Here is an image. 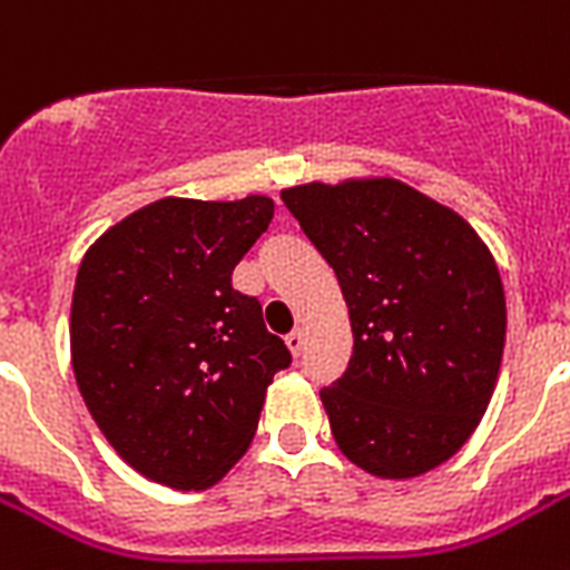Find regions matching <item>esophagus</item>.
<instances>
[{"label":"esophagus","instance_id":"obj_1","mask_svg":"<svg viewBox=\"0 0 570 570\" xmlns=\"http://www.w3.org/2000/svg\"><path fill=\"white\" fill-rule=\"evenodd\" d=\"M304 337H307V331L304 328H295L293 334H286V346H289V352H293V355H302Z\"/></svg>","mask_w":570,"mask_h":570}]
</instances>
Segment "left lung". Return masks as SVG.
<instances>
[{
  "label": "left lung",
  "instance_id": "8db88e82",
  "mask_svg": "<svg viewBox=\"0 0 570 570\" xmlns=\"http://www.w3.org/2000/svg\"><path fill=\"white\" fill-rule=\"evenodd\" d=\"M328 259L352 322V361L322 390L331 434L379 479L441 468L476 432L505 346L494 254L455 209L393 177L281 191Z\"/></svg>",
  "mask_w": 570,
  "mask_h": 570
}]
</instances>
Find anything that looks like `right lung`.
Segmentation results:
<instances>
[{
    "label": "right lung",
    "mask_w": 570,
    "mask_h": 570,
    "mask_svg": "<svg viewBox=\"0 0 570 570\" xmlns=\"http://www.w3.org/2000/svg\"><path fill=\"white\" fill-rule=\"evenodd\" d=\"M275 200L163 197L85 250L70 307V361L106 441L141 476L213 488L245 455L284 340L230 275Z\"/></svg>",
    "instance_id": "obj_1"
}]
</instances>
